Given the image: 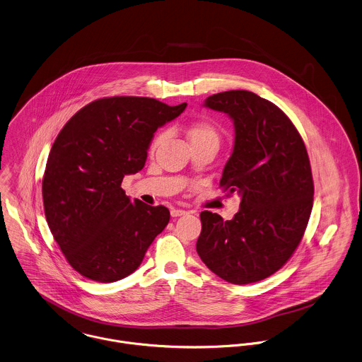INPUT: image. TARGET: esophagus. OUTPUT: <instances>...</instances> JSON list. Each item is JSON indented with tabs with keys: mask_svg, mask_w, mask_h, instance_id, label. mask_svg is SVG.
Listing matches in <instances>:
<instances>
[{
	"mask_svg": "<svg viewBox=\"0 0 362 362\" xmlns=\"http://www.w3.org/2000/svg\"><path fill=\"white\" fill-rule=\"evenodd\" d=\"M186 214V211L185 210H180V209H172L170 210V216L172 217H182V216H185Z\"/></svg>",
	"mask_w": 362,
	"mask_h": 362,
	"instance_id": "34e87169",
	"label": "esophagus"
}]
</instances>
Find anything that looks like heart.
<instances>
[{
	"instance_id": "obj_1",
	"label": "heart",
	"mask_w": 362,
	"mask_h": 362,
	"mask_svg": "<svg viewBox=\"0 0 362 362\" xmlns=\"http://www.w3.org/2000/svg\"><path fill=\"white\" fill-rule=\"evenodd\" d=\"M187 137H189L192 145L200 144V143L219 144V130L214 123H211L209 120L193 122L187 129ZM163 139H165L163 132L156 133L149 143V151L151 152L155 151L158 148V145L162 143Z\"/></svg>"
}]
</instances>
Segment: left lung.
<instances>
[{
  "label": "left lung",
  "mask_w": 362,
  "mask_h": 362,
  "mask_svg": "<svg viewBox=\"0 0 362 362\" xmlns=\"http://www.w3.org/2000/svg\"><path fill=\"white\" fill-rule=\"evenodd\" d=\"M226 113L235 144L219 186L240 196L223 221L203 211L197 253L230 284H250L280 270L298 247L313 206V179L302 137L288 116L249 90H226L204 103Z\"/></svg>",
  "instance_id": "obj_1"
}]
</instances>
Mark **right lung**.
Listing matches in <instances>:
<instances>
[{
    "label": "right lung",
    "instance_id": "add662e5",
    "mask_svg": "<svg viewBox=\"0 0 362 362\" xmlns=\"http://www.w3.org/2000/svg\"><path fill=\"white\" fill-rule=\"evenodd\" d=\"M186 106L143 96L102 98L78 110L59 133L42 183L45 214L81 276L98 283L127 277L168 225L166 207L132 202L122 182L144 168L153 133Z\"/></svg>",
    "mask_w": 362,
    "mask_h": 362
}]
</instances>
